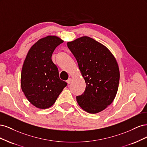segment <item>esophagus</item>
<instances>
[{
  "mask_svg": "<svg viewBox=\"0 0 147 147\" xmlns=\"http://www.w3.org/2000/svg\"><path fill=\"white\" fill-rule=\"evenodd\" d=\"M71 82H72V78H69L67 80V83L68 84H70L71 83Z\"/></svg>",
  "mask_w": 147,
  "mask_h": 147,
  "instance_id": "1",
  "label": "esophagus"
}]
</instances>
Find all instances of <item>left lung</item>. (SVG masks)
Wrapping results in <instances>:
<instances>
[{"label":"left lung","mask_w":147,"mask_h":147,"mask_svg":"<svg viewBox=\"0 0 147 147\" xmlns=\"http://www.w3.org/2000/svg\"><path fill=\"white\" fill-rule=\"evenodd\" d=\"M76 59L86 83V88L77 101L82 109L97 113L112 103L118 88L119 70L109 49L89 37L67 43Z\"/></svg>","instance_id":"8db88e82"}]
</instances>
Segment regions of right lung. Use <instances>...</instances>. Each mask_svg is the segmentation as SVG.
Returning a JSON list of instances; mask_svg holds the SVG:
<instances>
[{"mask_svg":"<svg viewBox=\"0 0 147 147\" xmlns=\"http://www.w3.org/2000/svg\"><path fill=\"white\" fill-rule=\"evenodd\" d=\"M63 42L50 35L40 39L30 48L24 60L21 75L22 91L38 109L50 107L67 84L59 78L58 69L51 59L55 48Z\"/></svg>","mask_w":147,"mask_h":147,"instance_id":"add662e5","label":"right lung"}]
</instances>
